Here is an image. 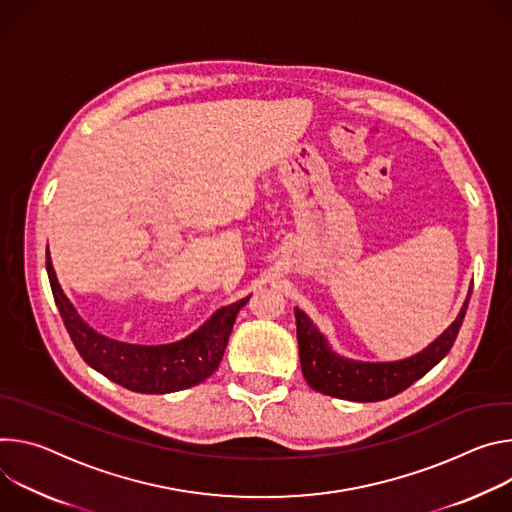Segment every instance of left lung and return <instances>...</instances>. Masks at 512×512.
<instances>
[{"label": "left lung", "instance_id": "1", "mask_svg": "<svg viewBox=\"0 0 512 512\" xmlns=\"http://www.w3.org/2000/svg\"><path fill=\"white\" fill-rule=\"evenodd\" d=\"M470 295L472 289L468 291L456 321L435 337L425 350L394 362H362L337 354L313 319L295 307L301 370L307 384L321 394L354 403H376L403 392L449 354L466 317Z\"/></svg>", "mask_w": 512, "mask_h": 512}]
</instances>
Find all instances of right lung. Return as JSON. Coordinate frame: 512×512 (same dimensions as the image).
Listing matches in <instances>:
<instances>
[{
	"mask_svg": "<svg viewBox=\"0 0 512 512\" xmlns=\"http://www.w3.org/2000/svg\"><path fill=\"white\" fill-rule=\"evenodd\" d=\"M46 272L54 303L81 358L99 374L128 390L142 394H166L191 388L209 378L225 352L240 309L250 295L217 309L201 327L173 344L142 346L111 339L93 329L69 301L56 278L50 252Z\"/></svg>",
	"mask_w": 512,
	"mask_h": 512,
	"instance_id": "right-lung-1",
	"label": "right lung"
}]
</instances>
